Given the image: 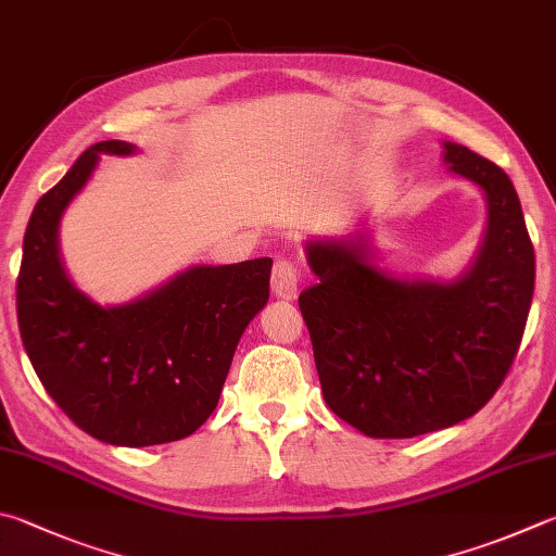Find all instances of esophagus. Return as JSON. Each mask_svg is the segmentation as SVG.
Returning a JSON list of instances; mask_svg holds the SVG:
<instances>
[{
	"label": "esophagus",
	"instance_id": "obj_1",
	"mask_svg": "<svg viewBox=\"0 0 556 556\" xmlns=\"http://www.w3.org/2000/svg\"><path fill=\"white\" fill-rule=\"evenodd\" d=\"M271 291L279 299H296L299 291V269L291 260L279 257L271 269Z\"/></svg>",
	"mask_w": 556,
	"mask_h": 556
}]
</instances>
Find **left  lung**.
I'll return each instance as SVG.
<instances>
[{
    "label": "left lung",
    "instance_id": "obj_1",
    "mask_svg": "<svg viewBox=\"0 0 556 556\" xmlns=\"http://www.w3.org/2000/svg\"><path fill=\"white\" fill-rule=\"evenodd\" d=\"M445 163L486 194L489 226L457 281H403L369 262L365 238L308 243L320 279L301 291L323 399L369 438L457 426L491 401L518 355L534 250L510 177L445 143Z\"/></svg>",
    "mask_w": 556,
    "mask_h": 556
}]
</instances>
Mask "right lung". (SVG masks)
Instances as JSON below:
<instances>
[{"label": "right lung", "mask_w": 556, "mask_h": 556, "mask_svg": "<svg viewBox=\"0 0 556 556\" xmlns=\"http://www.w3.org/2000/svg\"><path fill=\"white\" fill-rule=\"evenodd\" d=\"M102 153V140L38 199L16 279L18 330L36 375L79 430L109 445L189 438L214 413L238 340L269 299L271 260L199 265L126 306L104 308L67 279L58 224Z\"/></svg>", "instance_id": "add662e5"}]
</instances>
